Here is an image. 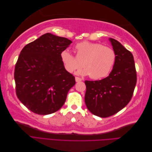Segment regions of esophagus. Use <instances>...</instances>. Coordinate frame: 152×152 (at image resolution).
<instances>
[{"label": "esophagus", "mask_w": 152, "mask_h": 152, "mask_svg": "<svg viewBox=\"0 0 152 152\" xmlns=\"http://www.w3.org/2000/svg\"><path fill=\"white\" fill-rule=\"evenodd\" d=\"M82 80V79L81 78H80V77H75V81L77 82H80V81H81Z\"/></svg>", "instance_id": "1"}]
</instances>
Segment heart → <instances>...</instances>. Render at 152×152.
<instances>
[{
    "label": "heart",
    "instance_id": "obj_1",
    "mask_svg": "<svg viewBox=\"0 0 152 152\" xmlns=\"http://www.w3.org/2000/svg\"><path fill=\"white\" fill-rule=\"evenodd\" d=\"M75 50L76 56L68 49H64L60 53L64 67L70 73L83 65L84 68L79 72L80 75H90L91 79H100L109 75L115 63L114 50L102 44L83 41L76 44Z\"/></svg>",
    "mask_w": 152,
    "mask_h": 152
}]
</instances>
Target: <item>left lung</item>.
Instances as JSON below:
<instances>
[{
	"instance_id": "8db88e82",
	"label": "left lung",
	"mask_w": 152,
	"mask_h": 152,
	"mask_svg": "<svg viewBox=\"0 0 152 152\" xmlns=\"http://www.w3.org/2000/svg\"><path fill=\"white\" fill-rule=\"evenodd\" d=\"M116 61L110 75L100 80H86L85 103L94 115L102 118L117 113L129 103L137 81L132 53L118 41L110 38Z\"/></svg>"
}]
</instances>
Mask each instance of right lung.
<instances>
[{
  "mask_svg": "<svg viewBox=\"0 0 152 152\" xmlns=\"http://www.w3.org/2000/svg\"><path fill=\"white\" fill-rule=\"evenodd\" d=\"M72 42L47 33L21 50L15 69L16 93L32 112L50 114L65 103L75 79L64 67L60 53Z\"/></svg>",
  "mask_w": 152,
  "mask_h": 152,
  "instance_id": "right-lung-1",
  "label": "right lung"
}]
</instances>
